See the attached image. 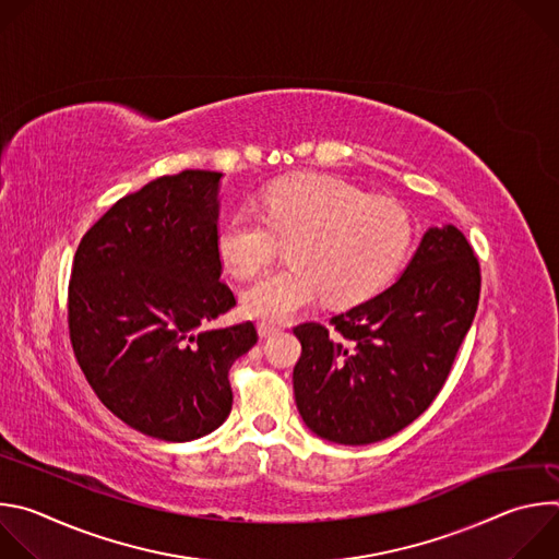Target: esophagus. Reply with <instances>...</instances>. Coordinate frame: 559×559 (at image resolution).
<instances>
[{
  "label": "esophagus",
  "instance_id": "1",
  "mask_svg": "<svg viewBox=\"0 0 559 559\" xmlns=\"http://www.w3.org/2000/svg\"><path fill=\"white\" fill-rule=\"evenodd\" d=\"M281 330L276 328V325H272V323H259V336L261 338H270V336H274V334H278Z\"/></svg>",
  "mask_w": 559,
  "mask_h": 559
}]
</instances>
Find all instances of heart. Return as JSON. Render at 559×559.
I'll use <instances>...</instances> for the list:
<instances>
[{"mask_svg":"<svg viewBox=\"0 0 559 559\" xmlns=\"http://www.w3.org/2000/svg\"><path fill=\"white\" fill-rule=\"evenodd\" d=\"M257 212L223 223L216 254L229 274L250 278L287 243L289 265L241 294L243 313L263 323L287 321L323 294L336 307L369 298L403 265L414 241V221L401 203L325 175L272 183Z\"/></svg>","mask_w":559,"mask_h":559,"instance_id":"obj_1","label":"heart"}]
</instances>
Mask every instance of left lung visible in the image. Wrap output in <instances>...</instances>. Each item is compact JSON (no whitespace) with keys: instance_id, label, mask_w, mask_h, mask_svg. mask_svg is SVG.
Wrapping results in <instances>:
<instances>
[{"instance_id":"obj_1","label":"left lung","mask_w":559,"mask_h":559,"mask_svg":"<svg viewBox=\"0 0 559 559\" xmlns=\"http://www.w3.org/2000/svg\"><path fill=\"white\" fill-rule=\"evenodd\" d=\"M480 298V265L455 225L429 227L378 296L294 330L302 423L336 444H371L412 425L442 389Z\"/></svg>"}]
</instances>
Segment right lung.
I'll use <instances>...</instances> for the list:
<instances>
[{
  "label": "right lung",
  "instance_id": "obj_1",
  "mask_svg": "<svg viewBox=\"0 0 559 559\" xmlns=\"http://www.w3.org/2000/svg\"><path fill=\"white\" fill-rule=\"evenodd\" d=\"M221 173L183 170L119 199L82 238L68 285L79 367L128 427L168 442L218 429L229 367L252 323L207 325L236 305L221 283Z\"/></svg>",
  "mask_w": 559,
  "mask_h": 559
}]
</instances>
